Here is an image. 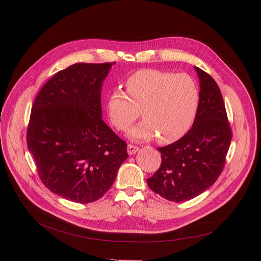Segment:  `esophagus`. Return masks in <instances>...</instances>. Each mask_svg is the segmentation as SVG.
Listing matches in <instances>:
<instances>
[{
    "label": "esophagus",
    "mask_w": 261,
    "mask_h": 261,
    "mask_svg": "<svg viewBox=\"0 0 261 261\" xmlns=\"http://www.w3.org/2000/svg\"><path fill=\"white\" fill-rule=\"evenodd\" d=\"M127 150H128V153H129L130 155H133V154H135L136 152L139 151V147L129 144L128 147H127Z\"/></svg>",
    "instance_id": "34e87169"
}]
</instances>
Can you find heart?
Returning <instances> with one entry per match:
<instances>
[{
	"label": "heart",
	"mask_w": 261,
	"mask_h": 261,
	"mask_svg": "<svg viewBox=\"0 0 261 261\" xmlns=\"http://www.w3.org/2000/svg\"><path fill=\"white\" fill-rule=\"evenodd\" d=\"M126 92L114 90L108 96L107 113L117 130H126L141 115L144 118L128 131L132 140L148 141L158 136L161 144L180 140L196 119L200 94L189 75L146 68L132 74Z\"/></svg>",
	"instance_id": "b5f03b06"
}]
</instances>
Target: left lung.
<instances>
[{"mask_svg":"<svg viewBox=\"0 0 261 261\" xmlns=\"http://www.w3.org/2000/svg\"><path fill=\"white\" fill-rule=\"evenodd\" d=\"M200 102L191 129L168 146L158 148L162 164L147 179L164 199L184 202L210 188L221 174L231 141V129L220 89L211 75L195 66Z\"/></svg>","mask_w":261,"mask_h":261,"instance_id":"obj_1","label":"left lung"}]
</instances>
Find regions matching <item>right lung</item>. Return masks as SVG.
I'll use <instances>...</instances> for the list:
<instances>
[{"label": "right lung", "mask_w": 261, "mask_h": 261, "mask_svg": "<svg viewBox=\"0 0 261 261\" xmlns=\"http://www.w3.org/2000/svg\"><path fill=\"white\" fill-rule=\"evenodd\" d=\"M113 63H75L55 74L32 107L27 147L51 191L76 203L100 199L128 158L101 119V87Z\"/></svg>", "instance_id": "add662e5"}]
</instances>
